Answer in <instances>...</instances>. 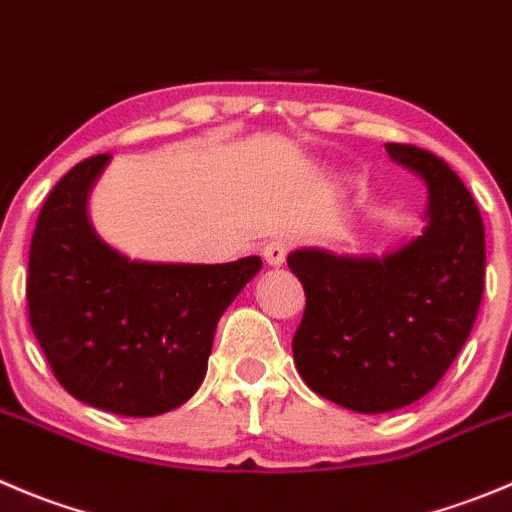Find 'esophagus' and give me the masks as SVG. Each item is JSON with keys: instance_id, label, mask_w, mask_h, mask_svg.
I'll use <instances>...</instances> for the list:
<instances>
[{"instance_id": "esophagus-1", "label": "esophagus", "mask_w": 512, "mask_h": 512, "mask_svg": "<svg viewBox=\"0 0 512 512\" xmlns=\"http://www.w3.org/2000/svg\"><path fill=\"white\" fill-rule=\"evenodd\" d=\"M286 253H289V243L284 238H274L264 246V261L269 266H281L286 261Z\"/></svg>"}]
</instances>
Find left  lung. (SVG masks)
<instances>
[{
	"label": "left lung",
	"instance_id": "obj_1",
	"mask_svg": "<svg viewBox=\"0 0 512 512\" xmlns=\"http://www.w3.org/2000/svg\"><path fill=\"white\" fill-rule=\"evenodd\" d=\"M425 180L420 236L382 256L296 248L306 309L294 362L319 397L362 415L407 407L450 369L485 289V228L455 170L415 145H384Z\"/></svg>",
	"mask_w": 512,
	"mask_h": 512
}]
</instances>
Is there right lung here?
Here are the masks:
<instances>
[{
	"label": "right lung",
	"instance_id": "right-lung-1",
	"mask_svg": "<svg viewBox=\"0 0 512 512\" xmlns=\"http://www.w3.org/2000/svg\"><path fill=\"white\" fill-rule=\"evenodd\" d=\"M110 158L82 160L42 206L29 246V324L72 397L155 417L201 387L218 319L264 264L259 256L211 266L128 259L87 216Z\"/></svg>",
	"mask_w": 512,
	"mask_h": 512
}]
</instances>
